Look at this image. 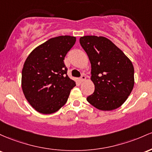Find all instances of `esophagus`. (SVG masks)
Segmentation results:
<instances>
[{
	"mask_svg": "<svg viewBox=\"0 0 152 152\" xmlns=\"http://www.w3.org/2000/svg\"><path fill=\"white\" fill-rule=\"evenodd\" d=\"M85 80H86V77H85V75H82L80 77V81L81 83H83Z\"/></svg>",
	"mask_w": 152,
	"mask_h": 152,
	"instance_id": "34e87169",
	"label": "esophagus"
}]
</instances>
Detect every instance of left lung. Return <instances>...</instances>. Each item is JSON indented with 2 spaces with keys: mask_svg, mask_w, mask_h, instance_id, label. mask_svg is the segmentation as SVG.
<instances>
[{
  "mask_svg": "<svg viewBox=\"0 0 152 152\" xmlns=\"http://www.w3.org/2000/svg\"><path fill=\"white\" fill-rule=\"evenodd\" d=\"M80 43L91 64V80L94 93L87 100L100 110H113L121 106L131 94L134 85L132 62L108 39L85 36Z\"/></svg>",
  "mask_w": 152,
  "mask_h": 152,
  "instance_id": "obj_1",
  "label": "left lung"
}]
</instances>
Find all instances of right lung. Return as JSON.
Masks as SVG:
<instances>
[{"instance_id": "1", "label": "right lung", "mask_w": 152, "mask_h": 152, "mask_svg": "<svg viewBox=\"0 0 152 152\" xmlns=\"http://www.w3.org/2000/svg\"><path fill=\"white\" fill-rule=\"evenodd\" d=\"M76 42L71 36H59L38 46L26 59L21 87L25 98L39 113L59 110L69 98L75 82L67 75L66 54Z\"/></svg>"}]
</instances>
